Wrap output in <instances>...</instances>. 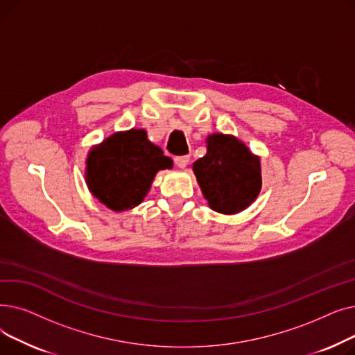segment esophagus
<instances>
[{
	"label": "esophagus",
	"mask_w": 355,
	"mask_h": 355,
	"mask_svg": "<svg viewBox=\"0 0 355 355\" xmlns=\"http://www.w3.org/2000/svg\"><path fill=\"white\" fill-rule=\"evenodd\" d=\"M174 162H175V165H177L178 168H185V166L189 165V162H190V157H189V155L175 157V158H174Z\"/></svg>",
	"instance_id": "1"
}]
</instances>
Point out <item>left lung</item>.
I'll return each mask as SVG.
<instances>
[{"instance_id": "1", "label": "left lung", "mask_w": 355, "mask_h": 355, "mask_svg": "<svg viewBox=\"0 0 355 355\" xmlns=\"http://www.w3.org/2000/svg\"><path fill=\"white\" fill-rule=\"evenodd\" d=\"M193 171L210 209L221 214L245 210L262 189L259 157L233 135H209L207 154L194 162Z\"/></svg>"}]
</instances>
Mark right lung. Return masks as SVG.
<instances>
[{
    "label": "right lung",
    "instance_id": "right-lung-1",
    "mask_svg": "<svg viewBox=\"0 0 355 355\" xmlns=\"http://www.w3.org/2000/svg\"><path fill=\"white\" fill-rule=\"evenodd\" d=\"M165 168H173V159L148 139L145 129H129L90 149L85 174L93 196L107 209L123 211L142 202Z\"/></svg>",
    "mask_w": 355,
    "mask_h": 355
}]
</instances>
